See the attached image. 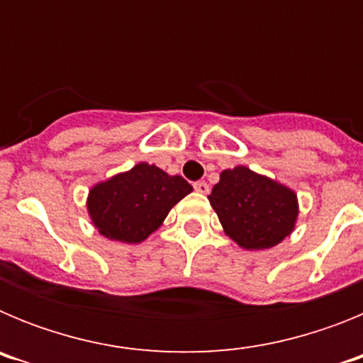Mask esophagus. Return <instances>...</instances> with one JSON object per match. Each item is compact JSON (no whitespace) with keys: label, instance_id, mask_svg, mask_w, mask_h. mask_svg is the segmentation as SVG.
<instances>
[{"label":"esophagus","instance_id":"34e87169","mask_svg":"<svg viewBox=\"0 0 363 363\" xmlns=\"http://www.w3.org/2000/svg\"><path fill=\"white\" fill-rule=\"evenodd\" d=\"M194 191L200 192V194H209V185L205 184V182H196L194 184Z\"/></svg>","mask_w":363,"mask_h":363}]
</instances>
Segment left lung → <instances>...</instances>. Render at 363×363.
<instances>
[{
	"label": "left lung",
	"instance_id": "8db88e82",
	"mask_svg": "<svg viewBox=\"0 0 363 363\" xmlns=\"http://www.w3.org/2000/svg\"><path fill=\"white\" fill-rule=\"evenodd\" d=\"M209 201L223 233L245 251H264L284 242L300 213L293 189L245 165L221 171Z\"/></svg>",
	"mask_w": 363,
	"mask_h": 363
}]
</instances>
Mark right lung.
<instances>
[{
    "label": "right lung",
    "instance_id": "1",
    "mask_svg": "<svg viewBox=\"0 0 363 363\" xmlns=\"http://www.w3.org/2000/svg\"><path fill=\"white\" fill-rule=\"evenodd\" d=\"M192 185L160 167L140 162L125 172L92 185L86 211L98 233L112 242L142 243L158 230L167 214Z\"/></svg>",
    "mask_w": 363,
    "mask_h": 363
}]
</instances>
